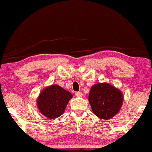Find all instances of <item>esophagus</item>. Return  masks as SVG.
Listing matches in <instances>:
<instances>
[{
    "instance_id": "esophagus-1",
    "label": "esophagus",
    "mask_w": 152,
    "mask_h": 152,
    "mask_svg": "<svg viewBox=\"0 0 152 152\" xmlns=\"http://www.w3.org/2000/svg\"><path fill=\"white\" fill-rule=\"evenodd\" d=\"M76 96L77 97H82L83 96V94L81 92H76Z\"/></svg>"
}]
</instances>
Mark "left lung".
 <instances>
[{"label": "left lung", "instance_id": "obj_1", "mask_svg": "<svg viewBox=\"0 0 152 152\" xmlns=\"http://www.w3.org/2000/svg\"><path fill=\"white\" fill-rule=\"evenodd\" d=\"M88 100L94 113L103 120L113 118L123 103V95L119 89L107 83H97L91 88Z\"/></svg>", "mask_w": 152, "mask_h": 152}]
</instances>
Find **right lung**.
<instances>
[{"instance_id": "obj_1", "label": "right lung", "mask_w": 152, "mask_h": 152, "mask_svg": "<svg viewBox=\"0 0 152 152\" xmlns=\"http://www.w3.org/2000/svg\"><path fill=\"white\" fill-rule=\"evenodd\" d=\"M73 95L58 85L45 88L37 100L39 112L49 119H55L63 114Z\"/></svg>"}]
</instances>
